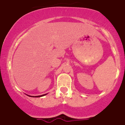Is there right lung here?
<instances>
[{
  "instance_id": "add662e5",
  "label": "right lung",
  "mask_w": 125,
  "mask_h": 125,
  "mask_svg": "<svg viewBox=\"0 0 125 125\" xmlns=\"http://www.w3.org/2000/svg\"><path fill=\"white\" fill-rule=\"evenodd\" d=\"M47 95V94H45V95H40V96H31V97H40V96H44V95Z\"/></svg>"
}]
</instances>
